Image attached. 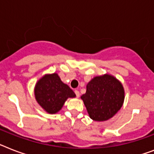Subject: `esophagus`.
Masks as SVG:
<instances>
[{"label":"esophagus","mask_w":154,"mask_h":154,"mask_svg":"<svg viewBox=\"0 0 154 154\" xmlns=\"http://www.w3.org/2000/svg\"><path fill=\"white\" fill-rule=\"evenodd\" d=\"M75 94L77 96V97H80V92L78 90H75Z\"/></svg>","instance_id":"34e87169"}]
</instances>
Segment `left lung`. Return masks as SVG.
<instances>
[{
    "mask_svg": "<svg viewBox=\"0 0 154 154\" xmlns=\"http://www.w3.org/2000/svg\"><path fill=\"white\" fill-rule=\"evenodd\" d=\"M86 88L81 99L93 120H107L122 107L124 89L122 84L111 75L94 77L88 82Z\"/></svg>",
    "mask_w": 154,
    "mask_h": 154,
    "instance_id": "obj_1",
    "label": "left lung"
}]
</instances>
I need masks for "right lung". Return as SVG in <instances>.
Wrapping results in <instances>:
<instances>
[{
    "label": "right lung",
    "mask_w": 154,
    "mask_h": 154,
    "mask_svg": "<svg viewBox=\"0 0 154 154\" xmlns=\"http://www.w3.org/2000/svg\"><path fill=\"white\" fill-rule=\"evenodd\" d=\"M35 96L39 105L48 113L61 110L69 97H75L74 92L61 81L57 73L42 77L35 88Z\"/></svg>",
    "instance_id": "add662e5"
}]
</instances>
